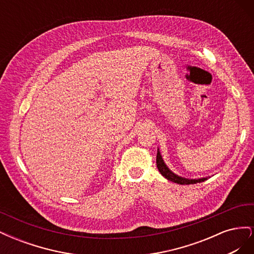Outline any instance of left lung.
<instances>
[{
	"label": "left lung",
	"mask_w": 254,
	"mask_h": 254,
	"mask_svg": "<svg viewBox=\"0 0 254 254\" xmlns=\"http://www.w3.org/2000/svg\"><path fill=\"white\" fill-rule=\"evenodd\" d=\"M157 167L159 172L161 173L163 177L167 180L173 181L175 183H178V184H195V183H199V182H203L204 180H206V178H201V179H186V178H182V177H179L175 175L174 173H172L170 170H168V167L165 165V163L163 162L162 157H161L160 152L158 150L157 153Z\"/></svg>",
	"instance_id": "1"
}]
</instances>
